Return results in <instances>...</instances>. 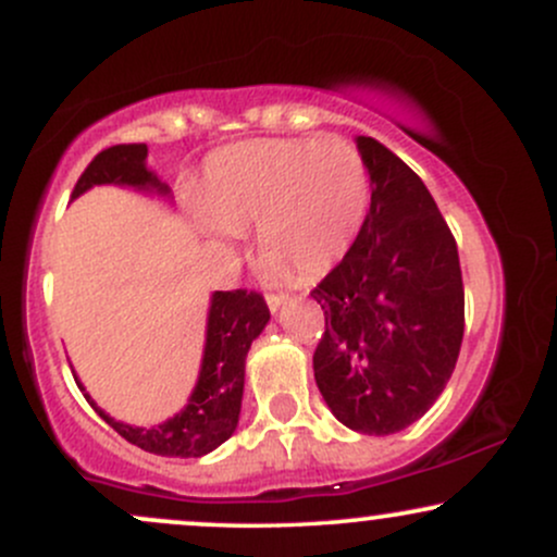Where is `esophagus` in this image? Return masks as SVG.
<instances>
[{
	"mask_svg": "<svg viewBox=\"0 0 557 557\" xmlns=\"http://www.w3.org/2000/svg\"><path fill=\"white\" fill-rule=\"evenodd\" d=\"M283 300H285V296H280V293H267V304H270L272 311H277Z\"/></svg>",
	"mask_w": 557,
	"mask_h": 557,
	"instance_id": "obj_1",
	"label": "esophagus"
}]
</instances>
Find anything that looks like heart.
<instances>
[{
	"instance_id": "obj_1",
	"label": "heart",
	"mask_w": 557,
	"mask_h": 557,
	"mask_svg": "<svg viewBox=\"0 0 557 557\" xmlns=\"http://www.w3.org/2000/svg\"><path fill=\"white\" fill-rule=\"evenodd\" d=\"M372 203V175L345 138H272L209 159L203 207L220 238L259 225V248L298 280L324 277L350 251Z\"/></svg>"
}]
</instances>
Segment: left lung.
I'll return each instance as SVG.
<instances>
[{"instance_id": "8db88e82", "label": "left lung", "mask_w": 557, "mask_h": 557, "mask_svg": "<svg viewBox=\"0 0 557 557\" xmlns=\"http://www.w3.org/2000/svg\"><path fill=\"white\" fill-rule=\"evenodd\" d=\"M359 151L372 203L359 238L311 296L324 311L314 380L337 421L393 434L440 398L463 341L456 238L421 177L376 138Z\"/></svg>"}]
</instances>
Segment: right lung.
Masks as SVG:
<instances>
[{
	"instance_id": "add662e5",
	"label": "right lung",
	"mask_w": 557,
	"mask_h": 557,
	"mask_svg": "<svg viewBox=\"0 0 557 557\" xmlns=\"http://www.w3.org/2000/svg\"><path fill=\"white\" fill-rule=\"evenodd\" d=\"M146 154H149L146 144H117L99 151L75 183L73 198L101 183L157 188L159 194H168V185L159 183L154 172L146 170ZM267 322H270V309H267L261 293L248 290V287L216 290L212 296V309H209L207 348H203L198 385L188 406L164 424L151 426V430L120 424L107 417L88 395L86 398L114 432L123 434L127 443L138 445L140 450L170 458L203 456L225 443L238 426L246 354Z\"/></svg>"
}]
</instances>
